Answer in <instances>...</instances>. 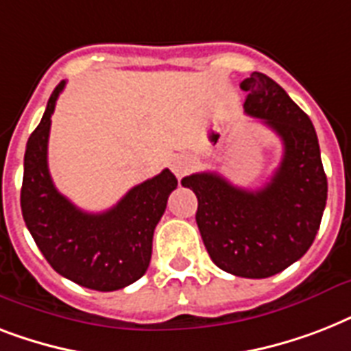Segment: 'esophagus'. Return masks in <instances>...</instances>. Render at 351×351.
<instances>
[{
  "instance_id": "34e87169",
  "label": "esophagus",
  "mask_w": 351,
  "mask_h": 351,
  "mask_svg": "<svg viewBox=\"0 0 351 351\" xmlns=\"http://www.w3.org/2000/svg\"><path fill=\"white\" fill-rule=\"evenodd\" d=\"M191 167H193V162L187 158V156H176V158L173 160V164H171V169H173V173H175L178 178L187 175V173L191 171Z\"/></svg>"
}]
</instances>
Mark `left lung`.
<instances>
[{"instance_id": "left-lung-1", "label": "left lung", "mask_w": 351, "mask_h": 351, "mask_svg": "<svg viewBox=\"0 0 351 351\" xmlns=\"http://www.w3.org/2000/svg\"><path fill=\"white\" fill-rule=\"evenodd\" d=\"M245 114L282 140L280 165L266 186L250 191L219 173H195L182 186L198 198L197 224L211 261L224 271L266 278L297 262L315 240L328 182L313 123L288 93L262 73L240 84Z\"/></svg>"}]
</instances>
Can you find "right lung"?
Returning a JSON list of instances; mask_svg holds the SVG:
<instances>
[{"instance_id":"add662e5","label":"right lung","mask_w":351,"mask_h":351,"mask_svg":"<svg viewBox=\"0 0 351 351\" xmlns=\"http://www.w3.org/2000/svg\"><path fill=\"white\" fill-rule=\"evenodd\" d=\"M65 87L58 84L25 149L21 213L36 245L62 277L96 291H114L147 271L154 228L178 182L169 169L127 191L114 208L87 213L52 184L47 165L51 117Z\"/></svg>"}]
</instances>
